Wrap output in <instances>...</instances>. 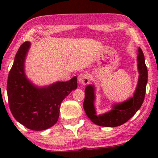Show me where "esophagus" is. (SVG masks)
Returning a JSON list of instances; mask_svg holds the SVG:
<instances>
[{
	"label": "esophagus",
	"mask_w": 158,
	"mask_h": 158,
	"mask_svg": "<svg viewBox=\"0 0 158 158\" xmlns=\"http://www.w3.org/2000/svg\"><path fill=\"white\" fill-rule=\"evenodd\" d=\"M79 82L82 85H86L89 83V76L86 73L80 74L79 76Z\"/></svg>",
	"instance_id": "34e87169"
}]
</instances>
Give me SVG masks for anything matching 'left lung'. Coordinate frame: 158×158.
<instances>
[{"instance_id":"1","label":"left lung","mask_w":158,"mask_h":158,"mask_svg":"<svg viewBox=\"0 0 158 158\" xmlns=\"http://www.w3.org/2000/svg\"><path fill=\"white\" fill-rule=\"evenodd\" d=\"M137 68L139 72L138 83L133 95L128 100L112 105V109L106 113L97 115L95 107L96 99L94 84H89L85 87L84 109L87 116L93 123L102 127H117L130 120L136 114L145 98L146 87L148 81V69L142 50L138 49Z\"/></svg>"}]
</instances>
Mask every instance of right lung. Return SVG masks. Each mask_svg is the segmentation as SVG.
<instances>
[{"label":"right lung","instance_id":"right-lung-1","mask_svg":"<svg viewBox=\"0 0 158 158\" xmlns=\"http://www.w3.org/2000/svg\"><path fill=\"white\" fill-rule=\"evenodd\" d=\"M30 42L21 45L7 79V92L13 116L28 129L47 130L56 123L63 100L77 88V78L39 86L33 84L25 72V61Z\"/></svg>","mask_w":158,"mask_h":158}]
</instances>
